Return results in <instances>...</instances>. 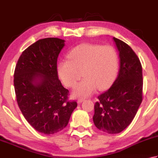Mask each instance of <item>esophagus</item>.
Returning <instances> with one entry per match:
<instances>
[{
  "instance_id": "1",
  "label": "esophagus",
  "mask_w": 158,
  "mask_h": 158,
  "mask_svg": "<svg viewBox=\"0 0 158 158\" xmlns=\"http://www.w3.org/2000/svg\"><path fill=\"white\" fill-rule=\"evenodd\" d=\"M83 101H84V99H83V98H78V99H77V103H81Z\"/></svg>"
}]
</instances>
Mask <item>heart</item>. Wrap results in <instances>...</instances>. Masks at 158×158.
I'll return each instance as SVG.
<instances>
[{"label": "heart", "mask_w": 158, "mask_h": 158, "mask_svg": "<svg viewBox=\"0 0 158 158\" xmlns=\"http://www.w3.org/2000/svg\"><path fill=\"white\" fill-rule=\"evenodd\" d=\"M118 67V54L112 46L82 44L69 52L67 60L59 63L57 73L69 87H73L81 75L84 77L74 88L73 94L86 97L94 94L97 88L103 90L109 87Z\"/></svg>", "instance_id": "heart-1"}]
</instances>
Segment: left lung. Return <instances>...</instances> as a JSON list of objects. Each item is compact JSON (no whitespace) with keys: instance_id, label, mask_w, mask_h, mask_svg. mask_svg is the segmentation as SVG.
Returning a JSON list of instances; mask_svg holds the SVG:
<instances>
[{"instance_id":"obj_1","label":"left lung","mask_w":158,"mask_h":158,"mask_svg":"<svg viewBox=\"0 0 158 158\" xmlns=\"http://www.w3.org/2000/svg\"><path fill=\"white\" fill-rule=\"evenodd\" d=\"M119 52L120 67L110 88L98 97L93 121L99 130L110 134L123 131L134 118L143 101V69L132 48L112 38Z\"/></svg>"}]
</instances>
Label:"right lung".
<instances>
[{"label":"right lung","instance_id":"right-lung-1","mask_svg":"<svg viewBox=\"0 0 158 158\" xmlns=\"http://www.w3.org/2000/svg\"><path fill=\"white\" fill-rule=\"evenodd\" d=\"M65 40H39L25 49L14 72L18 105L27 122L38 131L53 134L67 126L76 101H68L69 91L59 80L58 55Z\"/></svg>","mask_w":158,"mask_h":158}]
</instances>
